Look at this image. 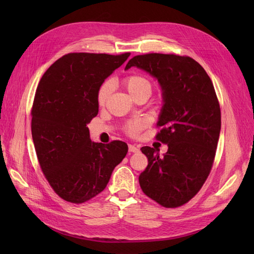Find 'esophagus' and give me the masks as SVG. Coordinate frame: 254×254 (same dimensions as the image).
Returning <instances> with one entry per match:
<instances>
[{
	"mask_svg": "<svg viewBox=\"0 0 254 254\" xmlns=\"http://www.w3.org/2000/svg\"><path fill=\"white\" fill-rule=\"evenodd\" d=\"M129 151L130 152H134V153H136V152H139L140 151V149L136 147V146H134V145H129Z\"/></svg>",
	"mask_w": 254,
	"mask_h": 254,
	"instance_id": "esophagus-1",
	"label": "esophagus"
}]
</instances>
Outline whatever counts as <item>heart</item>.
Listing matches in <instances>:
<instances>
[{"instance_id": "b5f03b06", "label": "heart", "mask_w": 254, "mask_h": 254, "mask_svg": "<svg viewBox=\"0 0 254 254\" xmlns=\"http://www.w3.org/2000/svg\"><path fill=\"white\" fill-rule=\"evenodd\" d=\"M123 84L128 92V94L134 98L135 96L140 95L142 93H148L151 92V83L150 81L144 77L142 75L133 74L127 76L126 78L123 80ZM112 91V83L110 81H105L97 92V103L99 106H104L109 98ZM143 125L141 122H132L127 125V132L131 135H135L137 132L142 129Z\"/></svg>"}]
</instances>
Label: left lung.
<instances>
[{"mask_svg": "<svg viewBox=\"0 0 254 254\" xmlns=\"http://www.w3.org/2000/svg\"><path fill=\"white\" fill-rule=\"evenodd\" d=\"M159 82L163 106L157 139L167 144L163 156L149 146L141 150L148 165L139 182L144 194L165 207L190 200L201 189L213 165L219 139L220 108L213 82L193 58L146 54L128 61Z\"/></svg>", "mask_w": 254, "mask_h": 254, "instance_id": "1", "label": "left lung"}]
</instances>
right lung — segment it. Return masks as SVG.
<instances>
[{
  "label": "right lung",
  "mask_w": 254,
  "mask_h": 254,
  "mask_svg": "<svg viewBox=\"0 0 254 254\" xmlns=\"http://www.w3.org/2000/svg\"><path fill=\"white\" fill-rule=\"evenodd\" d=\"M129 56L67 54L38 84L32 110L36 153L51 187L68 202L82 203L103 191L128 151L122 141L92 142L87 125L98 113L99 87Z\"/></svg>",
  "instance_id": "1"
}]
</instances>
